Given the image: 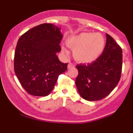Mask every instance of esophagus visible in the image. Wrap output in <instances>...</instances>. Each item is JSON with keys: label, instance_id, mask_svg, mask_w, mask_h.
Masks as SVG:
<instances>
[{"label": "esophagus", "instance_id": "obj_1", "mask_svg": "<svg viewBox=\"0 0 133 133\" xmlns=\"http://www.w3.org/2000/svg\"><path fill=\"white\" fill-rule=\"evenodd\" d=\"M75 67V64H73L72 63H70L68 64V69H72V68Z\"/></svg>", "mask_w": 133, "mask_h": 133}]
</instances>
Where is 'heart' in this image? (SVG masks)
I'll list each match as a JSON object with an SVG mask.
<instances>
[{
    "label": "heart",
    "instance_id": "b5f03b06",
    "mask_svg": "<svg viewBox=\"0 0 133 133\" xmlns=\"http://www.w3.org/2000/svg\"><path fill=\"white\" fill-rule=\"evenodd\" d=\"M66 44L73 49L75 60L81 63H90L99 57L105 46V39L102 35L92 32H82L70 36L66 40ZM63 53L67 50L62 47Z\"/></svg>",
    "mask_w": 133,
    "mask_h": 133
}]
</instances>
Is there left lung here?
I'll list each match as a JSON object with an SVG mask.
<instances>
[{
	"instance_id": "1",
	"label": "left lung",
	"mask_w": 133,
	"mask_h": 133,
	"mask_svg": "<svg viewBox=\"0 0 133 133\" xmlns=\"http://www.w3.org/2000/svg\"><path fill=\"white\" fill-rule=\"evenodd\" d=\"M107 43L101 56L92 63L77 64L76 86L81 97L89 101L101 100L118 84L123 65L122 49L106 34Z\"/></svg>"
}]
</instances>
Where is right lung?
I'll use <instances>...</instances> for the list:
<instances>
[{"instance_id": "obj_1", "label": "right lung", "mask_w": 133, "mask_h": 133, "mask_svg": "<svg viewBox=\"0 0 133 133\" xmlns=\"http://www.w3.org/2000/svg\"><path fill=\"white\" fill-rule=\"evenodd\" d=\"M61 28L44 23L32 28L19 38L15 52L14 69L20 83L29 94L45 97L51 92L68 63L56 55L61 50Z\"/></svg>"}]
</instances>
